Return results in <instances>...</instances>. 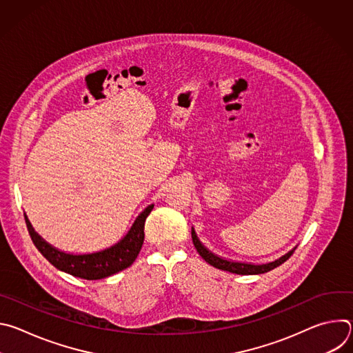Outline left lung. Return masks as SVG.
Wrapping results in <instances>:
<instances>
[{
    "label": "left lung",
    "mask_w": 353,
    "mask_h": 353,
    "mask_svg": "<svg viewBox=\"0 0 353 353\" xmlns=\"http://www.w3.org/2000/svg\"><path fill=\"white\" fill-rule=\"evenodd\" d=\"M191 237H192V243L198 251V254L203 257L210 265L218 268V270H222V271H229L232 274H239V275H257V274H264V272H268L276 267H279L281 264H283L292 254L293 251H289L288 254H285L283 257H281L279 260H275L272 263H268V264H263V265H256V264H244V263H234V261H229V260H223L215 254H212L211 251H208L203 244H201V241L198 240L196 234L194 230H191Z\"/></svg>",
    "instance_id": "8db88e82"
}]
</instances>
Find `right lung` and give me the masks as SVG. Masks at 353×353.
Wrapping results in <instances>:
<instances>
[{"label": "right lung", "instance_id": "1", "mask_svg": "<svg viewBox=\"0 0 353 353\" xmlns=\"http://www.w3.org/2000/svg\"><path fill=\"white\" fill-rule=\"evenodd\" d=\"M152 210H154V204L145 208L143 212H141V215L135 219L127 236L120 243L114 244L108 250L99 251V253L82 254V256L67 254L54 248L53 245H50L33 230L26 216H25V221H26V226L32 237V241L34 243L36 248L44 256V259L48 260V263H52L57 270L64 271L70 275H74L82 279L94 281V279H102L113 274H117L128 268L135 261L145 239V233H143L145 221Z\"/></svg>", "mask_w": 353, "mask_h": 353}]
</instances>
